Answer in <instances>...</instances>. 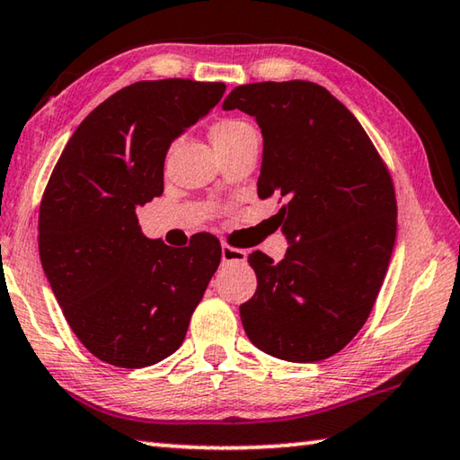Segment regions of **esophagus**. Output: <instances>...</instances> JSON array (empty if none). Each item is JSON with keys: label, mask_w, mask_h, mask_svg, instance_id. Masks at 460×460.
<instances>
[{"label": "esophagus", "mask_w": 460, "mask_h": 460, "mask_svg": "<svg viewBox=\"0 0 460 460\" xmlns=\"http://www.w3.org/2000/svg\"><path fill=\"white\" fill-rule=\"evenodd\" d=\"M244 261H246V251H243V248L222 244V262H244Z\"/></svg>", "instance_id": "obj_1"}]
</instances>
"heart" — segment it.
Masks as SVG:
<instances>
[{"label":"heart","mask_w":460,"mask_h":460,"mask_svg":"<svg viewBox=\"0 0 460 460\" xmlns=\"http://www.w3.org/2000/svg\"><path fill=\"white\" fill-rule=\"evenodd\" d=\"M252 132V128L248 126L243 119H234V118H228V119H220L214 128H212V140H214V146L216 148H222V146H228L232 142H236L240 137H244V134Z\"/></svg>","instance_id":"obj_1"}]
</instances>
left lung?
Returning a JSON list of instances; mask_svg holds the SVG:
<instances>
[{
  "label": "left lung",
  "instance_id": "8db88e82",
  "mask_svg": "<svg viewBox=\"0 0 460 460\" xmlns=\"http://www.w3.org/2000/svg\"><path fill=\"white\" fill-rule=\"evenodd\" d=\"M257 118L261 199L279 195L285 259L254 251L257 291L240 305L259 350L289 363L336 355L363 328L385 279L397 230L387 164L358 119L312 81L232 89L222 105Z\"/></svg>",
  "mask_w": 460,
  "mask_h": 460
}]
</instances>
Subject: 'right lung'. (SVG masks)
Here are the masks:
<instances>
[{
    "label": "right lung",
    "instance_id": "right-lung-1",
    "mask_svg": "<svg viewBox=\"0 0 460 460\" xmlns=\"http://www.w3.org/2000/svg\"><path fill=\"white\" fill-rule=\"evenodd\" d=\"M224 92V83L191 79L132 83L83 119L49 179L39 216L44 275L73 332L103 363L140 368L172 355L220 265V240H150L137 208L163 193L171 142Z\"/></svg>",
    "mask_w": 460,
    "mask_h": 460
}]
</instances>
